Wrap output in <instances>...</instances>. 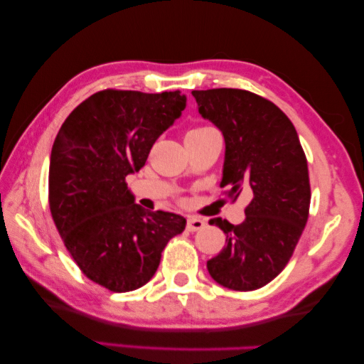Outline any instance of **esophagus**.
<instances>
[{
	"instance_id": "1",
	"label": "esophagus",
	"mask_w": 364,
	"mask_h": 364,
	"mask_svg": "<svg viewBox=\"0 0 364 364\" xmlns=\"http://www.w3.org/2000/svg\"><path fill=\"white\" fill-rule=\"evenodd\" d=\"M205 224H206V223L203 221V219H198V218L190 216V218L187 219V230H190V232L200 230V229L205 228Z\"/></svg>"
}]
</instances>
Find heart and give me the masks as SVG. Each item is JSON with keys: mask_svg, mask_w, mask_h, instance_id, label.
Returning <instances> with one entry per match:
<instances>
[{"mask_svg": "<svg viewBox=\"0 0 364 364\" xmlns=\"http://www.w3.org/2000/svg\"><path fill=\"white\" fill-rule=\"evenodd\" d=\"M211 127H206V126H198V127H193L190 129L187 135H195V134H201V132H206V130H210Z\"/></svg>", "mask_w": 364, "mask_h": 364, "instance_id": "b5f03b06", "label": "heart"}]
</instances>
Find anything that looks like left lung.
Segmentation results:
<instances>
[{
	"mask_svg": "<svg viewBox=\"0 0 364 364\" xmlns=\"http://www.w3.org/2000/svg\"><path fill=\"white\" fill-rule=\"evenodd\" d=\"M201 117L221 130L225 156L221 187L230 198L253 193L238 225L214 218L225 247L206 263L223 287L248 291L277 277L308 221V163L294 124L269 100L238 88L193 90Z\"/></svg>",
	"mask_w": 364,
	"mask_h": 364,
	"instance_id": "obj_1",
	"label": "left lung"
}]
</instances>
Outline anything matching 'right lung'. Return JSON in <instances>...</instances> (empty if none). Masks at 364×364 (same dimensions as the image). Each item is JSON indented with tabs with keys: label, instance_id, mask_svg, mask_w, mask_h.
I'll return each mask as SVG.
<instances>
[{
	"label": "right lung",
	"instance_id": "1",
	"mask_svg": "<svg viewBox=\"0 0 364 364\" xmlns=\"http://www.w3.org/2000/svg\"><path fill=\"white\" fill-rule=\"evenodd\" d=\"M181 92L103 90L77 106L50 158V210L68 252L90 281L130 291L156 272L186 218L146 211L126 177L139 172L158 136L186 109Z\"/></svg>",
	"mask_w": 364,
	"mask_h": 364
}]
</instances>
